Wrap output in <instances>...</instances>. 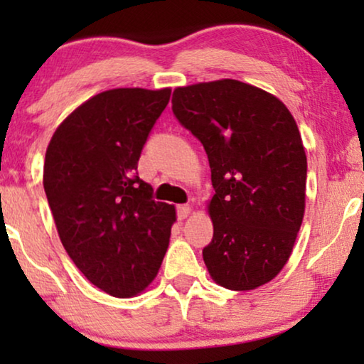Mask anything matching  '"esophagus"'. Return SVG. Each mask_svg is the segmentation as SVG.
<instances>
[{"instance_id":"obj_1","label":"esophagus","mask_w":364,"mask_h":364,"mask_svg":"<svg viewBox=\"0 0 364 364\" xmlns=\"http://www.w3.org/2000/svg\"><path fill=\"white\" fill-rule=\"evenodd\" d=\"M191 212H192L191 205H178L177 207V215L181 220H183V218H187L188 215H191Z\"/></svg>"}]
</instances>
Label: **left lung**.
Here are the masks:
<instances>
[{
  "instance_id": "left-lung-1",
  "label": "left lung",
  "mask_w": 364,
  "mask_h": 364,
  "mask_svg": "<svg viewBox=\"0 0 364 364\" xmlns=\"http://www.w3.org/2000/svg\"><path fill=\"white\" fill-rule=\"evenodd\" d=\"M172 111L210 164L213 238L202 255L212 280L237 291L272 282L305 215L306 154L291 112L237 79L173 89Z\"/></svg>"
}]
</instances>
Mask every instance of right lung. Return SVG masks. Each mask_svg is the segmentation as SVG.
Returning <instances> with one entry per match:
<instances>
[{
  "mask_svg": "<svg viewBox=\"0 0 364 364\" xmlns=\"http://www.w3.org/2000/svg\"><path fill=\"white\" fill-rule=\"evenodd\" d=\"M171 87H117L74 109L46 149L43 186L59 238L84 277L117 298L137 296L162 265L176 207L152 200L136 176Z\"/></svg>",
  "mask_w": 364,
  "mask_h": 364,
  "instance_id": "right-lung-1",
  "label": "right lung"
}]
</instances>
